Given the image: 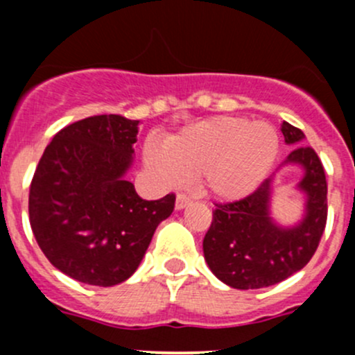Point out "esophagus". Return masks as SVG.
I'll return each instance as SVG.
<instances>
[{
    "label": "esophagus",
    "instance_id": "1",
    "mask_svg": "<svg viewBox=\"0 0 355 355\" xmlns=\"http://www.w3.org/2000/svg\"><path fill=\"white\" fill-rule=\"evenodd\" d=\"M189 204H191V198H189L187 194H178L177 196V202H175L177 209H184V207H187Z\"/></svg>",
    "mask_w": 355,
    "mask_h": 355
}]
</instances>
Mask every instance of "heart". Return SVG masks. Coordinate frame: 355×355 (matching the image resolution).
Segmentation results:
<instances>
[{
  "mask_svg": "<svg viewBox=\"0 0 355 355\" xmlns=\"http://www.w3.org/2000/svg\"><path fill=\"white\" fill-rule=\"evenodd\" d=\"M278 146V134L271 125L218 116L168 137L164 149L148 142L144 161L164 185L199 177L207 194L241 199L266 178L277 159Z\"/></svg>",
  "mask_w": 355,
  "mask_h": 355,
  "instance_id": "obj_1",
  "label": "heart"
}]
</instances>
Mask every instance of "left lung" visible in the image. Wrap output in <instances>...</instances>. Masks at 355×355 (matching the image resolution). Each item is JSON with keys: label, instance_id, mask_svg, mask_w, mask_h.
<instances>
[{"label": "left lung", "instance_id": "1", "mask_svg": "<svg viewBox=\"0 0 355 355\" xmlns=\"http://www.w3.org/2000/svg\"><path fill=\"white\" fill-rule=\"evenodd\" d=\"M287 144H295L285 163L304 168L299 189L307 196L306 216L297 227L282 228L270 218L271 178L234 202H216L202 241L207 266L232 288H264L302 270L320 245L327 227L328 185L321 159L302 144L300 128L282 123Z\"/></svg>", "mask_w": 355, "mask_h": 355}]
</instances>
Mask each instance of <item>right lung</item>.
Wrapping results in <instances>:
<instances>
[{
  "label": "right lung",
  "mask_w": 355,
  "mask_h": 355,
  "mask_svg": "<svg viewBox=\"0 0 355 355\" xmlns=\"http://www.w3.org/2000/svg\"><path fill=\"white\" fill-rule=\"evenodd\" d=\"M139 120L98 114L67 125L42 153L28 192L32 234L49 263L98 287L125 282L141 264L175 194L137 196L132 164Z\"/></svg>",
  "instance_id": "right-lung-1"
}]
</instances>
